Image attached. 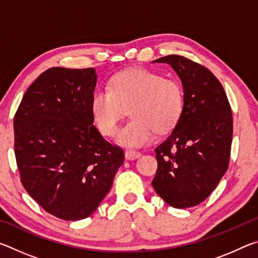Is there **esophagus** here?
I'll use <instances>...</instances> for the list:
<instances>
[{"label": "esophagus", "instance_id": "1", "mask_svg": "<svg viewBox=\"0 0 258 258\" xmlns=\"http://www.w3.org/2000/svg\"><path fill=\"white\" fill-rule=\"evenodd\" d=\"M139 157H141V154H140L139 151H135V150H126L125 151V158L127 160L138 159Z\"/></svg>", "mask_w": 258, "mask_h": 258}]
</instances>
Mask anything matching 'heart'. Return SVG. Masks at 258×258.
I'll return each mask as SVG.
<instances>
[{
	"mask_svg": "<svg viewBox=\"0 0 258 258\" xmlns=\"http://www.w3.org/2000/svg\"><path fill=\"white\" fill-rule=\"evenodd\" d=\"M133 117L116 134L125 147H141L159 133L172 130L184 108V90L175 78H166L146 68H130L113 76L109 89L95 90L91 112L100 133L112 137L126 108Z\"/></svg>",
	"mask_w": 258,
	"mask_h": 258,
	"instance_id": "1",
	"label": "heart"
}]
</instances>
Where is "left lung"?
Returning <instances> with one entry per match:
<instances>
[{"mask_svg": "<svg viewBox=\"0 0 258 258\" xmlns=\"http://www.w3.org/2000/svg\"><path fill=\"white\" fill-rule=\"evenodd\" d=\"M168 63L182 82L184 108L169 137L156 148L152 186L166 204L189 208L204 202L228 171L233 119L220 81L197 62L171 54Z\"/></svg>", "mask_w": 258, "mask_h": 258, "instance_id": "8db88e82", "label": "left lung"}]
</instances>
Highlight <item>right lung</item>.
<instances>
[{
  "label": "right lung",
  "instance_id": "obj_1",
  "mask_svg": "<svg viewBox=\"0 0 258 258\" xmlns=\"http://www.w3.org/2000/svg\"><path fill=\"white\" fill-rule=\"evenodd\" d=\"M94 68L42 73L14 119L20 180L40 206L61 220L89 217L111 189L124 151L93 125Z\"/></svg>",
  "mask_w": 258,
  "mask_h": 258
}]
</instances>
